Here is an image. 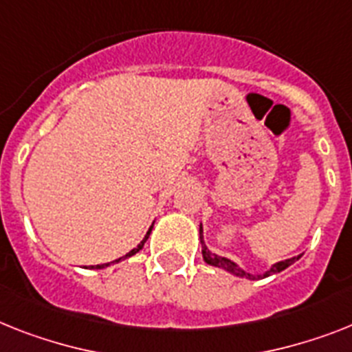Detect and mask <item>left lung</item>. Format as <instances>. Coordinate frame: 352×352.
<instances>
[{"label": "left lung", "mask_w": 352, "mask_h": 352, "mask_svg": "<svg viewBox=\"0 0 352 352\" xmlns=\"http://www.w3.org/2000/svg\"><path fill=\"white\" fill-rule=\"evenodd\" d=\"M199 237H201V230H199ZM203 245V241H201ZM300 257V255H298ZM298 257H293V259H286V261H280V263L274 264L272 268H270V272H266L264 275H250L246 274V272H243L241 268H237V264L232 263V261L225 259V257H219V255L212 254L210 250L207 248V246L203 245V259L207 261L208 264H212V266H217V268H223L226 270V272H230L232 275H235V277H245V278H250V280H255V278H263V277H268V275H274V274H278V272H283V270H286L289 264H293L295 261H298Z\"/></svg>", "instance_id": "8db88e82"}]
</instances>
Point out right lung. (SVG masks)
Wrapping results in <instances>:
<instances>
[{"mask_svg":"<svg viewBox=\"0 0 352 352\" xmlns=\"http://www.w3.org/2000/svg\"><path fill=\"white\" fill-rule=\"evenodd\" d=\"M151 230H153V226H151V228H149V232H147V235H145V237H144V241H142L140 245L136 246V248H133V250H131L129 254H126V255H124V257H120V259L113 261V263H120L122 259H126V257H131V255H135L136 252H140V250L144 248V243H145V241H147V237H149ZM113 263H106V264H97V266H91V268H93V270H100V268H106V266H109V264H113Z\"/></svg>","mask_w":352,"mask_h":352,"instance_id":"right-lung-1","label":"right lung"}]
</instances>
